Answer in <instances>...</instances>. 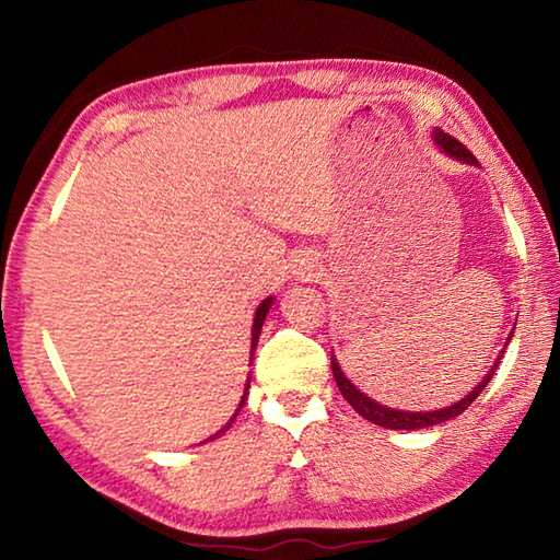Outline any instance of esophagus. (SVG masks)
I'll use <instances>...</instances> for the list:
<instances>
[{"mask_svg":"<svg viewBox=\"0 0 560 560\" xmlns=\"http://www.w3.org/2000/svg\"><path fill=\"white\" fill-rule=\"evenodd\" d=\"M306 277H311V273H306Z\"/></svg>","mask_w":560,"mask_h":560,"instance_id":"obj_1","label":"esophagus"}]
</instances>
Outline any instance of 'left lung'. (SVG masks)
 <instances>
[{
	"label": "left lung",
	"mask_w": 560,
	"mask_h": 560,
	"mask_svg": "<svg viewBox=\"0 0 560 560\" xmlns=\"http://www.w3.org/2000/svg\"><path fill=\"white\" fill-rule=\"evenodd\" d=\"M432 140H434V143H438V148L442 150V153L450 155L452 160H459V163H464V165H479L477 158H474L469 150L459 143V140H454L444 130L434 128L432 130ZM511 336H514V328H511V334L506 338V346H509ZM501 358H504V350H501V353L497 355L494 365H491L489 373L481 377V383L477 387H471V393L464 395L462 400H457L454 405L440 407V410H432V412H407V410H395V407H387V405L375 402L373 397H368L365 393H360L358 387L348 381L346 373L340 371L336 355H330V371H334L338 390L343 393V397L350 402V407H353V410L360 417H365L368 422L381 424V428H385V430H424V428H432V424L447 422V420H452V417H457V415H462L464 410H467V407L481 395V390H485V387L489 385L491 377H494L497 368L501 363Z\"/></svg>",
	"instance_id": "1"
}]
</instances>
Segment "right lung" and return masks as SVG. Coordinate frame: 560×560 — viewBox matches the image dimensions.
Masks as SVG:
<instances>
[{"label":"right lung","instance_id":"1","mask_svg":"<svg viewBox=\"0 0 560 560\" xmlns=\"http://www.w3.org/2000/svg\"><path fill=\"white\" fill-rule=\"evenodd\" d=\"M271 303H273V296H269V299H264L261 303H259V308H257V314H254V326H252V348H249V360L254 358V350H257V343H259V336H261V326H264V320H267V314H269V308H271ZM249 381L252 377H246V383H244V395H242V400H240V407H236V412L232 415V420L224 424L222 430H217L212 438H207L205 442H210V440H217L220 438V434H224L226 430L232 428V422H234V417L240 415V410H242V405H244V400H246V395H249Z\"/></svg>","mask_w":560,"mask_h":560}]
</instances>
